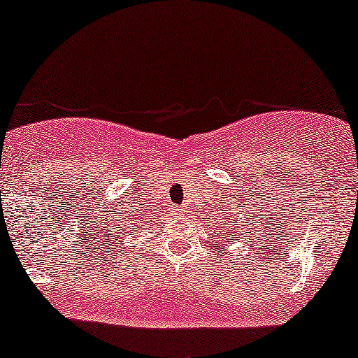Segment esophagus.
<instances>
[{"mask_svg": "<svg viewBox=\"0 0 358 358\" xmlns=\"http://www.w3.org/2000/svg\"><path fill=\"white\" fill-rule=\"evenodd\" d=\"M172 214L176 215V217H179L180 214H182V209H180V207H172V210H171Z\"/></svg>", "mask_w": 358, "mask_h": 358, "instance_id": "1", "label": "esophagus"}]
</instances>
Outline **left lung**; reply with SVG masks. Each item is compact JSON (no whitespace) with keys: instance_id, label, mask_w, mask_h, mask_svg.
<instances>
[{"instance_id":"1","label":"left lung","mask_w":358,"mask_h":358,"mask_svg":"<svg viewBox=\"0 0 358 358\" xmlns=\"http://www.w3.org/2000/svg\"><path fill=\"white\" fill-rule=\"evenodd\" d=\"M226 226H227V224H226Z\"/></svg>"}]
</instances>
